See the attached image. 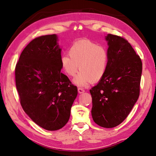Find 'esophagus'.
I'll return each mask as SVG.
<instances>
[{
    "instance_id": "1",
    "label": "esophagus",
    "mask_w": 156,
    "mask_h": 156,
    "mask_svg": "<svg viewBox=\"0 0 156 156\" xmlns=\"http://www.w3.org/2000/svg\"><path fill=\"white\" fill-rule=\"evenodd\" d=\"M78 92L79 94H82V93L84 92V90L81 88H78Z\"/></svg>"
}]
</instances>
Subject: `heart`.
I'll use <instances>...</instances> for the list:
<instances>
[{
  "mask_svg": "<svg viewBox=\"0 0 156 156\" xmlns=\"http://www.w3.org/2000/svg\"><path fill=\"white\" fill-rule=\"evenodd\" d=\"M69 55L62 56L61 66L72 77L79 69L81 72L74 80L77 85L85 87L104 77L109 63L108 51L104 47L88 40H79L70 47Z\"/></svg>",
  "mask_w": 156,
  "mask_h": 156,
  "instance_id": "obj_1",
  "label": "heart"
}]
</instances>
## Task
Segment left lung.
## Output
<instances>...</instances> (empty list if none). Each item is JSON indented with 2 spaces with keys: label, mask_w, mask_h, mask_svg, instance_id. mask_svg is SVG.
Returning a JSON list of instances; mask_svg holds the SVG:
<instances>
[{
  "label": "left lung",
  "mask_w": 156,
  "mask_h": 156,
  "mask_svg": "<svg viewBox=\"0 0 156 156\" xmlns=\"http://www.w3.org/2000/svg\"><path fill=\"white\" fill-rule=\"evenodd\" d=\"M109 63L105 75L90 90L92 116L96 124L112 128L128 116L140 94L142 61L128 41L108 34Z\"/></svg>",
  "instance_id": "left-lung-1"
}]
</instances>
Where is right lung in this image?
I'll return each instance as SVG.
<instances>
[{"label": "right lung", "instance_id": "right-lung-1", "mask_svg": "<svg viewBox=\"0 0 156 156\" xmlns=\"http://www.w3.org/2000/svg\"><path fill=\"white\" fill-rule=\"evenodd\" d=\"M56 34L36 37L23 49L16 69V84L23 110L49 131L69 120L77 88L61 73V49Z\"/></svg>", "mask_w": 156, "mask_h": 156}]
</instances>
